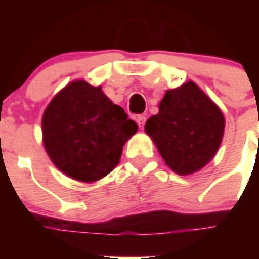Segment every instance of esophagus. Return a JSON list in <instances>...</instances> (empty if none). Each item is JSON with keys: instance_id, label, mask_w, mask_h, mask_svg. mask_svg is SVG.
<instances>
[{"instance_id": "34e87169", "label": "esophagus", "mask_w": 259, "mask_h": 259, "mask_svg": "<svg viewBox=\"0 0 259 259\" xmlns=\"http://www.w3.org/2000/svg\"><path fill=\"white\" fill-rule=\"evenodd\" d=\"M145 120H146V118L144 115H137L136 116L137 125H139L140 128H144V125H145Z\"/></svg>"}]
</instances>
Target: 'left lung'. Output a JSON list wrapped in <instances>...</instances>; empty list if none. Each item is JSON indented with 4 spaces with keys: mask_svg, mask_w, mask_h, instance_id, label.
I'll return each instance as SVG.
<instances>
[{
    "mask_svg": "<svg viewBox=\"0 0 259 259\" xmlns=\"http://www.w3.org/2000/svg\"><path fill=\"white\" fill-rule=\"evenodd\" d=\"M145 132L164 163L178 175H192L215 157L224 135L219 106L192 80L168 89Z\"/></svg>",
    "mask_w": 259,
    "mask_h": 259,
    "instance_id": "8db88e82",
    "label": "left lung"
}]
</instances>
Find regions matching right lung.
<instances>
[{"label": "right lung", "mask_w": 259, "mask_h": 259, "mask_svg": "<svg viewBox=\"0 0 259 259\" xmlns=\"http://www.w3.org/2000/svg\"><path fill=\"white\" fill-rule=\"evenodd\" d=\"M42 143L50 161L71 179L95 183L120 161L123 146L137 124L102 87L74 80L62 88L41 119Z\"/></svg>", "instance_id": "add662e5"}]
</instances>
